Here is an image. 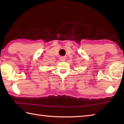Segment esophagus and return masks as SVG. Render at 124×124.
<instances>
[{
  "mask_svg": "<svg viewBox=\"0 0 124 124\" xmlns=\"http://www.w3.org/2000/svg\"><path fill=\"white\" fill-rule=\"evenodd\" d=\"M65 60H66V58L64 57H60V60L61 61H65Z\"/></svg>",
  "mask_w": 124,
  "mask_h": 124,
  "instance_id": "obj_1",
  "label": "esophagus"
}]
</instances>
